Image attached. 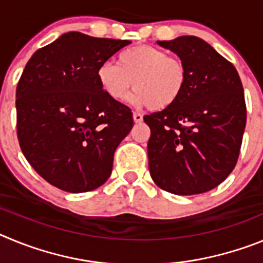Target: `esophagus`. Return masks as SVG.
<instances>
[{
    "mask_svg": "<svg viewBox=\"0 0 263 263\" xmlns=\"http://www.w3.org/2000/svg\"><path fill=\"white\" fill-rule=\"evenodd\" d=\"M133 120H134V122L139 124V122H142L143 116L141 115V113H133Z\"/></svg>",
    "mask_w": 263,
    "mask_h": 263,
    "instance_id": "esophagus-1",
    "label": "esophagus"
}]
</instances>
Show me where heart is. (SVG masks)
<instances>
[{"label": "heart", "instance_id": "b5f03b06", "mask_svg": "<svg viewBox=\"0 0 263 263\" xmlns=\"http://www.w3.org/2000/svg\"><path fill=\"white\" fill-rule=\"evenodd\" d=\"M97 79L111 100H124L133 85L132 101L136 105L160 110L175 104L183 93L187 68L183 60L160 48L137 46L120 52L117 64L103 63Z\"/></svg>", "mask_w": 263, "mask_h": 263}]
</instances>
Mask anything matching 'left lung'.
<instances>
[{
    "label": "left lung",
    "mask_w": 263,
    "mask_h": 263,
    "mask_svg": "<svg viewBox=\"0 0 263 263\" xmlns=\"http://www.w3.org/2000/svg\"><path fill=\"white\" fill-rule=\"evenodd\" d=\"M187 68L175 104L143 117L152 130L148 170L159 188L175 195L211 191L233 171L246 125L238 72L205 41L192 35L158 41Z\"/></svg>",
    "instance_id": "obj_1"
}]
</instances>
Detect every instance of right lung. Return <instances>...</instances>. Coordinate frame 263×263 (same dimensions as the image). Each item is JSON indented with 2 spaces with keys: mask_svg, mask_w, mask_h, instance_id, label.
Wrapping results in <instances>:
<instances>
[{
  "mask_svg": "<svg viewBox=\"0 0 263 263\" xmlns=\"http://www.w3.org/2000/svg\"><path fill=\"white\" fill-rule=\"evenodd\" d=\"M130 41L63 34L34 52L17 85V137L46 182L80 194L108 180L133 127L129 106L101 88L97 69Z\"/></svg>",
  "mask_w": 263,
  "mask_h": 263,
  "instance_id": "obj_1",
  "label": "right lung"
}]
</instances>
